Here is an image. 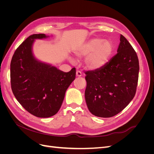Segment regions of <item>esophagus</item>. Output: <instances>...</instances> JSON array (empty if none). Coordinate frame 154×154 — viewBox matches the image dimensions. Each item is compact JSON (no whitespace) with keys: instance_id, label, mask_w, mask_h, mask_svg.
<instances>
[{"instance_id":"esophagus-1","label":"esophagus","mask_w":154,"mask_h":154,"mask_svg":"<svg viewBox=\"0 0 154 154\" xmlns=\"http://www.w3.org/2000/svg\"><path fill=\"white\" fill-rule=\"evenodd\" d=\"M82 76V72L80 71H76V76L81 77Z\"/></svg>"}]
</instances>
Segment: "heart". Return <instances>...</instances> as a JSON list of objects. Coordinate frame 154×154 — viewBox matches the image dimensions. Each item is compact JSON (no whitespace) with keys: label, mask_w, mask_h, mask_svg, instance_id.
Listing matches in <instances>:
<instances>
[{"label":"heart","mask_w":154,"mask_h":154,"mask_svg":"<svg viewBox=\"0 0 154 154\" xmlns=\"http://www.w3.org/2000/svg\"><path fill=\"white\" fill-rule=\"evenodd\" d=\"M113 51V45L109 40L93 38L81 45L74 52L78 58L87 56L85 63L88 68L96 69L103 66L108 61Z\"/></svg>","instance_id":"heart-1"}]
</instances>
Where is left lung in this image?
Wrapping results in <instances>:
<instances>
[{"label":"left lung","instance_id":"1","mask_svg":"<svg viewBox=\"0 0 154 154\" xmlns=\"http://www.w3.org/2000/svg\"><path fill=\"white\" fill-rule=\"evenodd\" d=\"M139 71L137 53L121 35L117 54L101 67L85 72V97L91 112L110 118L122 112L136 94Z\"/></svg>","mask_w":154,"mask_h":154}]
</instances>
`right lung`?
<instances>
[{
  "mask_svg": "<svg viewBox=\"0 0 154 154\" xmlns=\"http://www.w3.org/2000/svg\"><path fill=\"white\" fill-rule=\"evenodd\" d=\"M46 37L45 34L27 37L15 51L10 64L14 96L25 110L38 118H49L58 112L66 90L76 78L75 68L64 72L33 57L34 40Z\"/></svg>",
  "mask_w": 154,
  "mask_h": 154,
  "instance_id": "right-lung-1",
  "label": "right lung"
}]
</instances>
